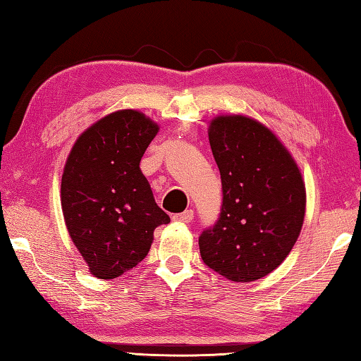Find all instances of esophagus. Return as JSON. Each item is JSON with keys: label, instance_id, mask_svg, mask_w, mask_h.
Masks as SVG:
<instances>
[{"label": "esophagus", "instance_id": "1", "mask_svg": "<svg viewBox=\"0 0 361 361\" xmlns=\"http://www.w3.org/2000/svg\"><path fill=\"white\" fill-rule=\"evenodd\" d=\"M173 221L175 222H181V224H189L192 222L194 219V211L192 209H186L183 211V213H178V214H173Z\"/></svg>", "mask_w": 361, "mask_h": 361}]
</instances>
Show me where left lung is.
Instances as JSON below:
<instances>
[{"mask_svg":"<svg viewBox=\"0 0 361 361\" xmlns=\"http://www.w3.org/2000/svg\"><path fill=\"white\" fill-rule=\"evenodd\" d=\"M222 207L199 238L203 263L231 281H255L283 263L300 235L305 185L291 154L264 125L219 116L208 130Z\"/></svg>","mask_w":361,"mask_h":361,"instance_id":"1","label":"left lung"}]
</instances>
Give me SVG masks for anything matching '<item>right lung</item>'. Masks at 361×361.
<instances>
[{"label": "right lung", "mask_w": 361, "mask_h": 361, "mask_svg": "<svg viewBox=\"0 0 361 361\" xmlns=\"http://www.w3.org/2000/svg\"><path fill=\"white\" fill-rule=\"evenodd\" d=\"M159 126L123 109L98 120L70 152L61 183L63 219L92 275L111 280L142 261L153 231L171 222L139 162Z\"/></svg>", "instance_id": "1"}]
</instances>
